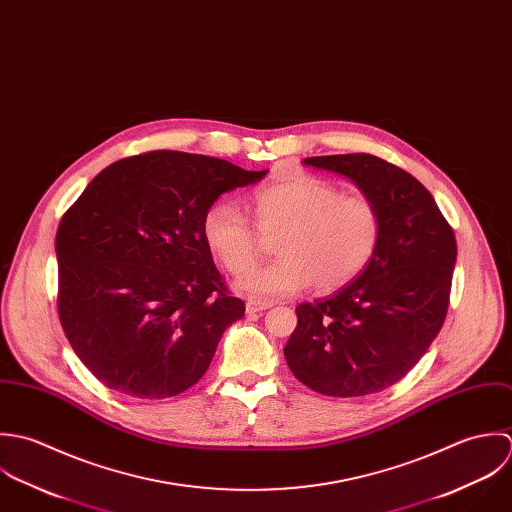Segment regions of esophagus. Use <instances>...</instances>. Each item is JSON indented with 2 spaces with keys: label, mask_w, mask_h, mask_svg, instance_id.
<instances>
[{
  "label": "esophagus",
  "mask_w": 512,
  "mask_h": 512,
  "mask_svg": "<svg viewBox=\"0 0 512 512\" xmlns=\"http://www.w3.org/2000/svg\"><path fill=\"white\" fill-rule=\"evenodd\" d=\"M273 307V303H259V301H249L247 305H245V312L247 314H255V312H263V310H267V308Z\"/></svg>",
  "instance_id": "esophagus-1"
}]
</instances>
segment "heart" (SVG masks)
<instances>
[{"label": "heart", "mask_w": 512, "mask_h": 512, "mask_svg": "<svg viewBox=\"0 0 512 512\" xmlns=\"http://www.w3.org/2000/svg\"><path fill=\"white\" fill-rule=\"evenodd\" d=\"M255 225L231 202L205 211L202 235L209 253L231 275L247 273L277 239L275 263L235 283L251 299H277L312 285L332 293L356 279L380 239V213L364 196L342 192L316 176L297 174L251 196Z\"/></svg>", "instance_id": "1"}]
</instances>
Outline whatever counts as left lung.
Masks as SVG:
<instances>
[{
    "instance_id": "8db88e82",
    "label": "left lung",
    "mask_w": 512,
    "mask_h": 512,
    "mask_svg": "<svg viewBox=\"0 0 512 512\" xmlns=\"http://www.w3.org/2000/svg\"><path fill=\"white\" fill-rule=\"evenodd\" d=\"M303 164L354 182L378 207L380 239L358 279L297 307L285 360L318 394H376L408 374L443 326L455 235L423 184L382 158L336 154Z\"/></svg>"
}]
</instances>
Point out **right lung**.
Masks as SVG:
<instances>
[{
  "label": "right lung",
  "mask_w": 512,
  "mask_h": 512,
  "mask_svg": "<svg viewBox=\"0 0 512 512\" xmlns=\"http://www.w3.org/2000/svg\"><path fill=\"white\" fill-rule=\"evenodd\" d=\"M227 160L156 150L124 158L63 215L59 318L81 362L118 394L162 400L192 388L245 305L205 247V211L259 182Z\"/></svg>",
  "instance_id": "right-lung-1"
}]
</instances>
